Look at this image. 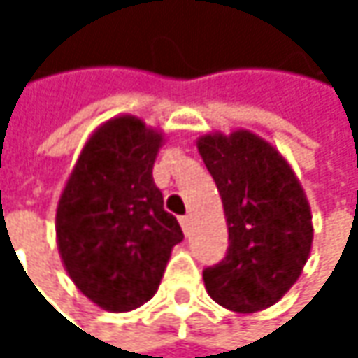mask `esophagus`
<instances>
[{"instance_id": "1", "label": "esophagus", "mask_w": 358, "mask_h": 358, "mask_svg": "<svg viewBox=\"0 0 358 358\" xmlns=\"http://www.w3.org/2000/svg\"><path fill=\"white\" fill-rule=\"evenodd\" d=\"M180 226H182L184 234H188V232H190V217H188V215L180 217Z\"/></svg>"}]
</instances>
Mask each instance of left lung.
Listing matches in <instances>:
<instances>
[{
	"instance_id": "1",
	"label": "left lung",
	"mask_w": 358,
	"mask_h": 358,
	"mask_svg": "<svg viewBox=\"0 0 358 358\" xmlns=\"http://www.w3.org/2000/svg\"><path fill=\"white\" fill-rule=\"evenodd\" d=\"M196 149L228 222L226 257L203 271L209 296L234 311L275 305L299 280L313 243L307 194L284 155L250 130L209 132Z\"/></svg>"
}]
</instances>
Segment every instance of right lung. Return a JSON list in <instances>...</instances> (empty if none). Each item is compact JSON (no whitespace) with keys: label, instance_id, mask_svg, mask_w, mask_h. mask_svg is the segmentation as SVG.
<instances>
[{"label":"right lung","instance_id":"add662e5","mask_svg":"<svg viewBox=\"0 0 358 358\" xmlns=\"http://www.w3.org/2000/svg\"><path fill=\"white\" fill-rule=\"evenodd\" d=\"M162 145L164 134L141 117H111L85 143L57 203L62 263L76 288L109 313L153 299L184 238L153 182Z\"/></svg>","mask_w":358,"mask_h":358}]
</instances>
